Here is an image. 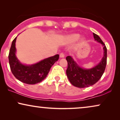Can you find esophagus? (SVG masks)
Wrapping results in <instances>:
<instances>
[{
	"label": "esophagus",
	"instance_id": "obj_1",
	"mask_svg": "<svg viewBox=\"0 0 120 120\" xmlns=\"http://www.w3.org/2000/svg\"><path fill=\"white\" fill-rule=\"evenodd\" d=\"M60 58H64V54L63 53H60Z\"/></svg>",
	"mask_w": 120,
	"mask_h": 120
}]
</instances>
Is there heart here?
Listing matches in <instances>:
<instances>
[{"mask_svg": "<svg viewBox=\"0 0 120 120\" xmlns=\"http://www.w3.org/2000/svg\"><path fill=\"white\" fill-rule=\"evenodd\" d=\"M79 37L80 35L78 34H70V35H67L64 37V42L67 44L72 43V42H74L76 41V40H78Z\"/></svg>", "mask_w": 120, "mask_h": 120, "instance_id": "1", "label": "heart"}]
</instances>
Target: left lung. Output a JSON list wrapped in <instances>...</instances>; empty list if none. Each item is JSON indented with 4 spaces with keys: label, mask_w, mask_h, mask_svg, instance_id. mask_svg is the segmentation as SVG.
Masks as SVG:
<instances>
[{
    "label": "left lung",
    "mask_w": 120,
    "mask_h": 120,
    "mask_svg": "<svg viewBox=\"0 0 120 120\" xmlns=\"http://www.w3.org/2000/svg\"><path fill=\"white\" fill-rule=\"evenodd\" d=\"M95 40L103 46L104 56L99 63L91 69H84L79 66L70 56L66 57L68 68L66 74L69 80L73 86L79 88H84L94 85L99 81L105 69L107 60V49L100 37L93 33Z\"/></svg>",
    "instance_id": "8db88e82"
}]
</instances>
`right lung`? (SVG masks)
Listing matches in <instances>:
<instances>
[{
    "mask_svg": "<svg viewBox=\"0 0 120 120\" xmlns=\"http://www.w3.org/2000/svg\"><path fill=\"white\" fill-rule=\"evenodd\" d=\"M16 37L12 41L9 54L11 72L15 77L22 82L34 85L46 78L51 67L59 59V55L49 57L32 65L23 64L16 56Z\"/></svg>",
    "mask_w": 120,
    "mask_h": 120,
    "instance_id": "1",
    "label": "right lung"
}]
</instances>
